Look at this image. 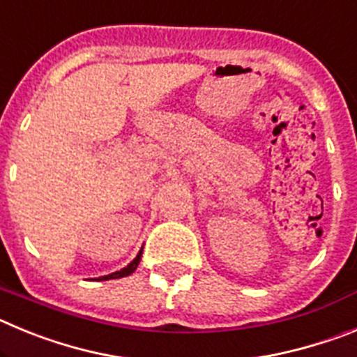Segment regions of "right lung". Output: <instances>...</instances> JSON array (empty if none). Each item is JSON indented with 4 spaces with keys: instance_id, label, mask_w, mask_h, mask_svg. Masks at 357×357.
Instances as JSON below:
<instances>
[{
    "instance_id": "add662e5",
    "label": "right lung",
    "mask_w": 357,
    "mask_h": 357,
    "mask_svg": "<svg viewBox=\"0 0 357 357\" xmlns=\"http://www.w3.org/2000/svg\"><path fill=\"white\" fill-rule=\"evenodd\" d=\"M141 254H143V250L137 254V257H135L134 261H132L130 264H128L127 268H123V270H119V272H114V273H110V275H105V277H100V280H109V279H119V277H127L130 275V273H134V270L137 268V264H139L141 261Z\"/></svg>"
}]
</instances>
